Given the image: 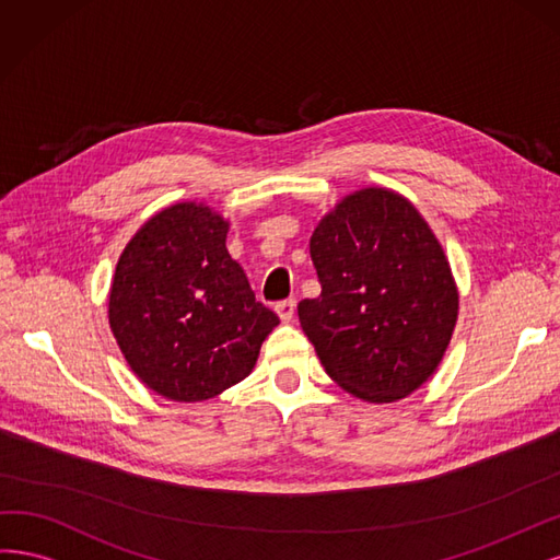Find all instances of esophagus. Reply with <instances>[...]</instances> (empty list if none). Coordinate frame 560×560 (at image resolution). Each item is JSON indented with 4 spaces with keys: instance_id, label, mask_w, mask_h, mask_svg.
<instances>
[{
    "instance_id": "obj_1",
    "label": "esophagus",
    "mask_w": 560,
    "mask_h": 560,
    "mask_svg": "<svg viewBox=\"0 0 560 560\" xmlns=\"http://www.w3.org/2000/svg\"><path fill=\"white\" fill-rule=\"evenodd\" d=\"M277 314L283 323H291L295 316V302L293 300H281L277 302Z\"/></svg>"
}]
</instances>
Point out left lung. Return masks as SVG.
Returning a JSON list of instances; mask_svg holds the SVG:
<instances>
[{
	"label": "left lung",
	"mask_w": 560,
	"mask_h": 560,
	"mask_svg": "<svg viewBox=\"0 0 560 560\" xmlns=\"http://www.w3.org/2000/svg\"><path fill=\"white\" fill-rule=\"evenodd\" d=\"M320 295L298 316L332 382L368 402H395L438 370L458 318V291L435 234L402 195L363 188L310 242Z\"/></svg>",
	"instance_id": "1"
}]
</instances>
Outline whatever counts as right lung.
Segmentation results:
<instances>
[{
    "instance_id": "add662e5",
    "label": "right lung",
    "mask_w": 560,
    "mask_h": 560,
    "mask_svg": "<svg viewBox=\"0 0 560 560\" xmlns=\"http://www.w3.org/2000/svg\"><path fill=\"white\" fill-rule=\"evenodd\" d=\"M225 237L219 213L182 202L143 223L116 265L112 332L132 372L167 400L200 402L240 384L279 326Z\"/></svg>"
}]
</instances>
